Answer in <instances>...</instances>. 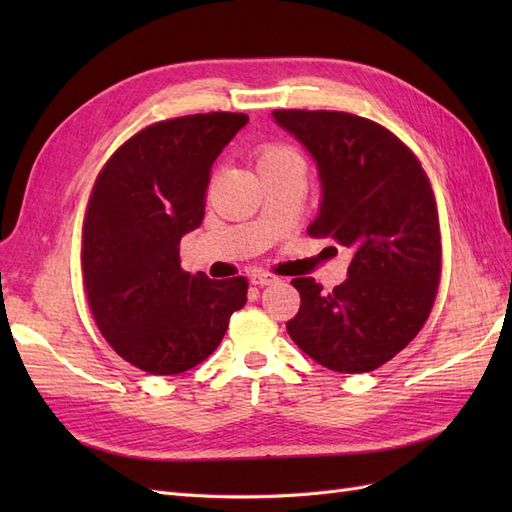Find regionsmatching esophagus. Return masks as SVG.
<instances>
[{
	"mask_svg": "<svg viewBox=\"0 0 512 512\" xmlns=\"http://www.w3.org/2000/svg\"><path fill=\"white\" fill-rule=\"evenodd\" d=\"M280 282V277L277 275H271V273H254L252 277H250V284L252 286H273V284H277Z\"/></svg>",
	"mask_w": 512,
	"mask_h": 512,
	"instance_id": "1",
	"label": "esophagus"
}]
</instances>
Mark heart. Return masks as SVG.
<instances>
[{
    "label": "heart",
    "mask_w": 512,
    "mask_h": 512,
    "mask_svg": "<svg viewBox=\"0 0 512 512\" xmlns=\"http://www.w3.org/2000/svg\"><path fill=\"white\" fill-rule=\"evenodd\" d=\"M280 160H297V156H294V153L286 147H267L265 151L260 153L258 166L267 164V162H280Z\"/></svg>",
    "instance_id": "1"
}]
</instances>
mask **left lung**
Listing matches in <instances>:
<instances>
[{"label": "left lung", "mask_w": 512, "mask_h": 512, "mask_svg": "<svg viewBox=\"0 0 512 512\" xmlns=\"http://www.w3.org/2000/svg\"><path fill=\"white\" fill-rule=\"evenodd\" d=\"M316 162L320 207L307 232L352 250L346 280L324 292L297 277L286 329L305 354L363 374L404 350L425 324L440 280L433 192L414 153L378 123L337 111H273Z\"/></svg>", "instance_id": "8db88e82"}]
</instances>
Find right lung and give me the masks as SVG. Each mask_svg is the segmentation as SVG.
Wrapping results in <instances>:
<instances>
[{
    "mask_svg": "<svg viewBox=\"0 0 512 512\" xmlns=\"http://www.w3.org/2000/svg\"><path fill=\"white\" fill-rule=\"evenodd\" d=\"M243 113L153 123L106 162L83 224V280L113 350L156 376L188 371L220 346L247 301L245 277L181 269L179 243L205 218L211 166Z\"/></svg>",
    "mask_w": 512,
    "mask_h": 512,
    "instance_id": "add662e5",
    "label": "right lung"
}]
</instances>
